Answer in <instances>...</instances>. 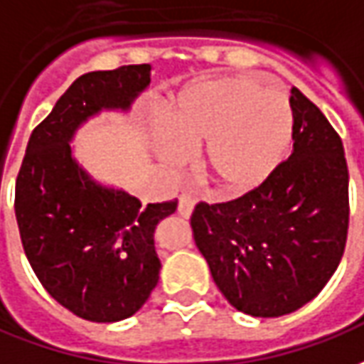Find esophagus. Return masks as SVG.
<instances>
[{
  "label": "esophagus",
  "instance_id": "1",
  "mask_svg": "<svg viewBox=\"0 0 364 364\" xmlns=\"http://www.w3.org/2000/svg\"><path fill=\"white\" fill-rule=\"evenodd\" d=\"M193 208H195V199H193L191 195H181V197H179V215L185 218L191 217Z\"/></svg>",
  "mask_w": 364,
  "mask_h": 364
}]
</instances>
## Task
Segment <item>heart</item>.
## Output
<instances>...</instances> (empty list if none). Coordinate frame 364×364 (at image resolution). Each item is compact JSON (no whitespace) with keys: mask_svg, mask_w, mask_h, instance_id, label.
I'll list each match as a JSON object with an SVG mask.
<instances>
[{"mask_svg":"<svg viewBox=\"0 0 364 364\" xmlns=\"http://www.w3.org/2000/svg\"><path fill=\"white\" fill-rule=\"evenodd\" d=\"M157 154L181 165L202 146L200 169L217 191L244 195L272 179L294 144V110L282 88L254 76L199 80L175 96Z\"/></svg>","mask_w":364,"mask_h":364,"instance_id":"b5f03b06","label":"heart"}]
</instances>
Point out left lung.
<instances>
[{"mask_svg":"<svg viewBox=\"0 0 364 364\" xmlns=\"http://www.w3.org/2000/svg\"><path fill=\"white\" fill-rule=\"evenodd\" d=\"M294 151L272 179L228 203H199L191 228L217 288L238 311L279 317L311 301L341 262L349 171L339 134L291 88Z\"/></svg>","mask_w":364,"mask_h":364,"instance_id":"8db88e82","label":"left lung"}]
</instances>
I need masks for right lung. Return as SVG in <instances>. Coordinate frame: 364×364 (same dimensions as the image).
I'll list each match as a JSON object with an SVG mask.
<instances>
[{"mask_svg": "<svg viewBox=\"0 0 364 364\" xmlns=\"http://www.w3.org/2000/svg\"><path fill=\"white\" fill-rule=\"evenodd\" d=\"M149 82V65L78 76L33 129L15 183V217L35 276L86 321H122L146 304L161 270L154 232L177 200L144 208L126 191L96 181L70 141L100 112H128Z\"/></svg>", "mask_w": 364, "mask_h": 364, "instance_id": "right-lung-1", "label": "right lung"}]
</instances>
